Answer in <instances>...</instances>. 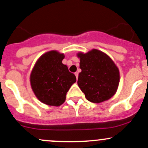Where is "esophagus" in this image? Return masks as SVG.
<instances>
[{
	"mask_svg": "<svg viewBox=\"0 0 148 148\" xmlns=\"http://www.w3.org/2000/svg\"><path fill=\"white\" fill-rule=\"evenodd\" d=\"M74 74H75L76 79H78V76H79V74H78V72H75V73H74Z\"/></svg>",
	"mask_w": 148,
	"mask_h": 148,
	"instance_id": "esophagus-1",
	"label": "esophagus"
}]
</instances>
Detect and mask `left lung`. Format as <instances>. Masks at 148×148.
Segmentation results:
<instances>
[{
	"label": "left lung",
	"mask_w": 148,
	"mask_h": 148,
	"mask_svg": "<svg viewBox=\"0 0 148 148\" xmlns=\"http://www.w3.org/2000/svg\"><path fill=\"white\" fill-rule=\"evenodd\" d=\"M80 59L77 84L86 98L93 103L107 101L118 90L120 71L113 60L98 49L76 54Z\"/></svg>",
	"instance_id": "1"
}]
</instances>
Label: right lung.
Listing matches in <instances>:
<instances>
[{"label":"right lung","mask_w":148,"mask_h":148,"mask_svg":"<svg viewBox=\"0 0 148 148\" xmlns=\"http://www.w3.org/2000/svg\"><path fill=\"white\" fill-rule=\"evenodd\" d=\"M64 53L56 50L46 52L37 59L30 75V86L42 103L59 106L64 102L66 94L76 76L62 62Z\"/></svg>","instance_id":"obj_1"}]
</instances>
